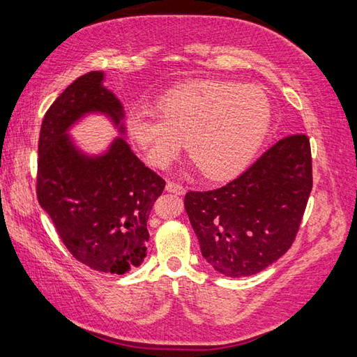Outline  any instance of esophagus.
<instances>
[{
    "label": "esophagus",
    "instance_id": "obj_1",
    "mask_svg": "<svg viewBox=\"0 0 357 357\" xmlns=\"http://www.w3.org/2000/svg\"><path fill=\"white\" fill-rule=\"evenodd\" d=\"M166 190L169 192H174V195H178V196H183L185 195V186L178 185V183H174V182H167L166 183Z\"/></svg>",
    "mask_w": 357,
    "mask_h": 357
}]
</instances>
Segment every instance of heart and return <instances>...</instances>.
Segmentation results:
<instances>
[{"label":"heart","instance_id":"1","mask_svg":"<svg viewBox=\"0 0 357 357\" xmlns=\"http://www.w3.org/2000/svg\"><path fill=\"white\" fill-rule=\"evenodd\" d=\"M160 116L132 112L126 132L149 165L165 169L183 149L207 178L226 180L247 167L271 128L272 109L256 85L191 80L155 99Z\"/></svg>","mask_w":357,"mask_h":357}]
</instances>
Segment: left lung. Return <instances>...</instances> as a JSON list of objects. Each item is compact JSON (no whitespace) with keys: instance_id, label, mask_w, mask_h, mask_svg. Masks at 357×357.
Listing matches in <instances>:
<instances>
[{"instance_id":"left-lung-1","label":"left lung","mask_w":357,"mask_h":357,"mask_svg":"<svg viewBox=\"0 0 357 357\" xmlns=\"http://www.w3.org/2000/svg\"><path fill=\"white\" fill-rule=\"evenodd\" d=\"M312 186L310 140L293 134L221 188L188 191L185 210L202 256L231 278L264 271L293 245Z\"/></svg>"}]
</instances>
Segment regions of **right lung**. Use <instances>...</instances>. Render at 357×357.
Segmentation results:
<instances>
[{"mask_svg":"<svg viewBox=\"0 0 357 357\" xmlns=\"http://www.w3.org/2000/svg\"><path fill=\"white\" fill-rule=\"evenodd\" d=\"M104 73L80 75L44 115L36 195L69 253L93 271L123 275L147 256V220L166 182L116 137L106 153L75 149L68 130L86 114L107 115L123 134V106Z\"/></svg>","mask_w":357,"mask_h":357,"instance_id":"obj_1","label":"right lung"}]
</instances>
